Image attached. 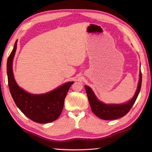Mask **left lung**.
<instances>
[{"label":"left lung","instance_id":"8db88e82","mask_svg":"<svg viewBox=\"0 0 152 152\" xmlns=\"http://www.w3.org/2000/svg\"><path fill=\"white\" fill-rule=\"evenodd\" d=\"M141 80H142V76L140 72V80H139L137 89L135 92L134 96L129 102L121 104H107L99 101L95 96L92 90L88 86H84L92 112L100 119L104 120L117 119L125 116L132 109L137 99L138 94L140 92Z\"/></svg>","mask_w":152,"mask_h":152}]
</instances>
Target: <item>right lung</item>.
I'll list each match as a JSON object with an SVG mask.
<instances>
[{"mask_svg":"<svg viewBox=\"0 0 152 152\" xmlns=\"http://www.w3.org/2000/svg\"><path fill=\"white\" fill-rule=\"evenodd\" d=\"M17 40L9 56L7 64L9 88L15 104L23 114L36 123L52 122L60 117L64 100L74 82H66L53 91L42 94L28 93L18 86L12 72V61L17 50Z\"/></svg>","mask_w":152,"mask_h":152,"instance_id":"add662e5","label":"right lung"}]
</instances>
